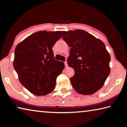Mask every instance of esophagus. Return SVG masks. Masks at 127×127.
<instances>
[{"label":"esophagus","mask_w":127,"mask_h":127,"mask_svg":"<svg viewBox=\"0 0 127 127\" xmlns=\"http://www.w3.org/2000/svg\"><path fill=\"white\" fill-rule=\"evenodd\" d=\"M64 64H65V65L66 67H68V64H67V62H64Z\"/></svg>","instance_id":"34e87169"}]
</instances>
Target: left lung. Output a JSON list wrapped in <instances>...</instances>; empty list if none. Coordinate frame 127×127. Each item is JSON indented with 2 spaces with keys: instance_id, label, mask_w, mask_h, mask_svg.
I'll use <instances>...</instances> for the list:
<instances>
[{
  "instance_id": "8db88e82",
  "label": "left lung",
  "mask_w": 127,
  "mask_h": 127,
  "mask_svg": "<svg viewBox=\"0 0 127 127\" xmlns=\"http://www.w3.org/2000/svg\"><path fill=\"white\" fill-rule=\"evenodd\" d=\"M64 41L71 47L67 63L74 71L70 78L73 89L82 95L95 93L110 73V55L105 45L85 31H63Z\"/></svg>"
}]
</instances>
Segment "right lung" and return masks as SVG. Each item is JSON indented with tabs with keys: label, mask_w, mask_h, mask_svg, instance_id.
I'll list each match as a JSON object with an SVG mask.
<instances>
[{
	"label": "right lung",
	"mask_w": 127,
	"mask_h": 127,
	"mask_svg": "<svg viewBox=\"0 0 127 127\" xmlns=\"http://www.w3.org/2000/svg\"><path fill=\"white\" fill-rule=\"evenodd\" d=\"M62 35V31H39L15 48L13 64L19 81L35 95H45L53 92L56 78L65 67L63 62L55 60L52 50Z\"/></svg>",
	"instance_id": "right-lung-1"
}]
</instances>
